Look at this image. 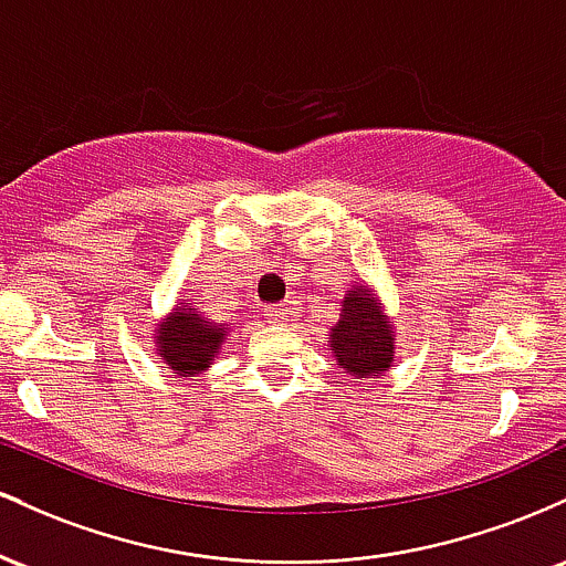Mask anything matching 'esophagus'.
Returning <instances> with one entry per match:
<instances>
[{
	"label": "esophagus",
	"instance_id": "esophagus-1",
	"mask_svg": "<svg viewBox=\"0 0 566 566\" xmlns=\"http://www.w3.org/2000/svg\"><path fill=\"white\" fill-rule=\"evenodd\" d=\"M264 315H266V321H270V323H285V321H289V310H285L283 304H266Z\"/></svg>",
	"mask_w": 566,
	"mask_h": 566
}]
</instances>
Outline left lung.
I'll use <instances>...</instances> for the list:
<instances>
[{
  "label": "left lung",
  "mask_w": 566,
  "mask_h": 566,
  "mask_svg": "<svg viewBox=\"0 0 566 566\" xmlns=\"http://www.w3.org/2000/svg\"><path fill=\"white\" fill-rule=\"evenodd\" d=\"M332 350L339 366L355 377L377 379L390 366V326L377 313V304L364 285H355L342 300V317L332 328Z\"/></svg>",
  "instance_id": "8db88e82"
}]
</instances>
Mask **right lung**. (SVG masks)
<instances>
[{
  "instance_id": "add662e5",
  "label": "right lung",
  "mask_w": 566,
  "mask_h": 566,
  "mask_svg": "<svg viewBox=\"0 0 566 566\" xmlns=\"http://www.w3.org/2000/svg\"><path fill=\"white\" fill-rule=\"evenodd\" d=\"M221 339H224V328L195 315L192 310L170 315L157 334L163 360L176 374H195L206 368L219 353Z\"/></svg>"
}]
</instances>
